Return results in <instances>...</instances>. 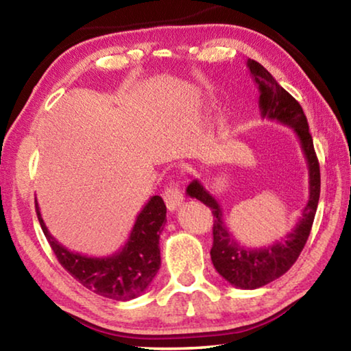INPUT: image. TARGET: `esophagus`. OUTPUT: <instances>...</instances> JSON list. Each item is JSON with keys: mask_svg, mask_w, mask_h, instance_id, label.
<instances>
[{"mask_svg": "<svg viewBox=\"0 0 351 351\" xmlns=\"http://www.w3.org/2000/svg\"><path fill=\"white\" fill-rule=\"evenodd\" d=\"M164 197V201H165V206H167L169 210H176L178 207H180L182 204V192L181 189L176 186V184H173V186H170L165 189V192L162 193Z\"/></svg>", "mask_w": 351, "mask_h": 351, "instance_id": "esophagus-1", "label": "esophagus"}]
</instances>
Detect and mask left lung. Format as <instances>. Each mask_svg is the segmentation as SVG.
Returning a JSON list of instances; mask_svg holds the SVG:
<instances>
[{
    "label": "left lung",
    "instance_id": "1",
    "mask_svg": "<svg viewBox=\"0 0 351 351\" xmlns=\"http://www.w3.org/2000/svg\"><path fill=\"white\" fill-rule=\"evenodd\" d=\"M255 83L258 85V106L261 117L277 121L293 128L300 141L302 150L308 162V182H310V198L304 207L302 217L295 228L282 239L269 246L251 249L240 245L230 232L223 219V210L218 201L207 192L203 184L193 180L189 184L187 195L199 199L213 213V245L210 249L212 263L224 280L241 289H257L282 277L295 263L310 237L314 215L317 210L320 195V170L314 152L313 138L308 128L306 116L300 104L288 91L278 85L277 80L258 62L247 60Z\"/></svg>",
    "mask_w": 351,
    "mask_h": 351
}]
</instances>
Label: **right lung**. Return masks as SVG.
<instances>
[{"mask_svg": "<svg viewBox=\"0 0 351 351\" xmlns=\"http://www.w3.org/2000/svg\"><path fill=\"white\" fill-rule=\"evenodd\" d=\"M35 210L58 263L93 293L119 302L136 299L148 288L161 268L159 235L167 221V207L158 195L152 197L142 207L125 246L110 257H88L69 251L49 234L41 218L37 201Z\"/></svg>", "mask_w": 351, "mask_h": 351, "instance_id": "obj_1", "label": "right lung"}]
</instances>
